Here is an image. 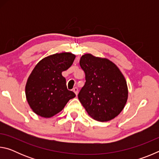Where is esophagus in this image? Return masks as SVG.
<instances>
[{
  "label": "esophagus",
  "instance_id": "esophagus-1",
  "mask_svg": "<svg viewBox=\"0 0 159 159\" xmlns=\"http://www.w3.org/2000/svg\"><path fill=\"white\" fill-rule=\"evenodd\" d=\"M73 91H74V93L76 94V95H78V92H79V89H78V88H76V87L74 88H73Z\"/></svg>",
  "mask_w": 159,
  "mask_h": 159
}]
</instances>
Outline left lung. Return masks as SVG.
<instances>
[{
	"label": "left lung",
	"mask_w": 159,
	"mask_h": 159,
	"mask_svg": "<svg viewBox=\"0 0 159 159\" xmlns=\"http://www.w3.org/2000/svg\"><path fill=\"white\" fill-rule=\"evenodd\" d=\"M80 66L85 83L78 95L79 101L91 117L108 121L121 112L128 99L127 83L114 63L106 58L85 54Z\"/></svg>",
	"instance_id": "left-lung-1"
}]
</instances>
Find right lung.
Returning <instances> with one entry per match:
<instances>
[{
	"label": "right lung",
	"instance_id": "1",
	"mask_svg": "<svg viewBox=\"0 0 159 159\" xmlns=\"http://www.w3.org/2000/svg\"><path fill=\"white\" fill-rule=\"evenodd\" d=\"M75 57L70 52L56 53L43 58L35 66L25 88L26 99L35 114L52 117L76 97L67 89L66 79L61 75L72 65Z\"/></svg>",
	"mask_w": 159,
	"mask_h": 159
}]
</instances>
